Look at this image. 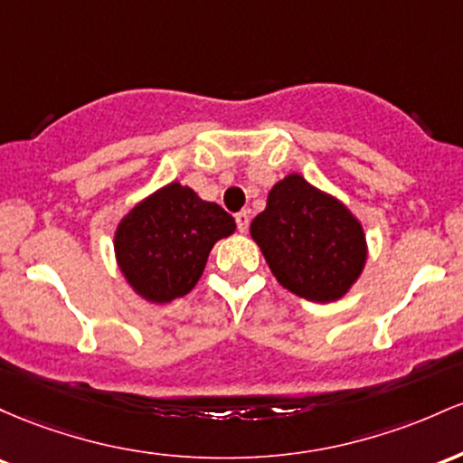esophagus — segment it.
Masks as SVG:
<instances>
[{"label":"esophagus","mask_w":463,"mask_h":463,"mask_svg":"<svg viewBox=\"0 0 463 463\" xmlns=\"http://www.w3.org/2000/svg\"><path fill=\"white\" fill-rule=\"evenodd\" d=\"M236 225H238V232L245 233L249 230V210H242L236 214Z\"/></svg>","instance_id":"esophagus-1"}]
</instances>
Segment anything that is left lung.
<instances>
[{
  "mask_svg": "<svg viewBox=\"0 0 463 463\" xmlns=\"http://www.w3.org/2000/svg\"><path fill=\"white\" fill-rule=\"evenodd\" d=\"M251 238L284 288L317 304L341 299L367 262L363 222L336 196L299 173L273 185L264 212L251 221Z\"/></svg>",
  "mask_w": 463,
  "mask_h": 463,
  "instance_id": "8db88e82",
  "label": "left lung"
}]
</instances>
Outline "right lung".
Listing matches in <instances>:
<instances>
[{"label": "right lung", "mask_w": 463, "mask_h": 463, "mask_svg": "<svg viewBox=\"0 0 463 463\" xmlns=\"http://www.w3.org/2000/svg\"><path fill=\"white\" fill-rule=\"evenodd\" d=\"M233 232L236 221L221 205L170 181L119 218L113 251L135 295L168 304L196 287L212 247Z\"/></svg>", "instance_id": "right-lung-1"}]
</instances>
